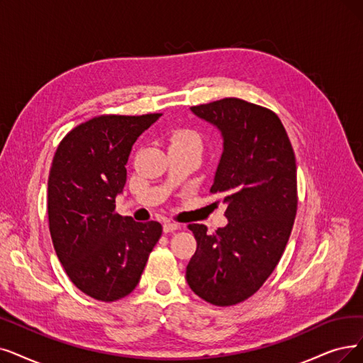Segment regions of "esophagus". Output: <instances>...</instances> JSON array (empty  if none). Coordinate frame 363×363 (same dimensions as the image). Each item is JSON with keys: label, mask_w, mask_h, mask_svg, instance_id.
Masks as SVG:
<instances>
[{"label": "esophagus", "mask_w": 363, "mask_h": 363, "mask_svg": "<svg viewBox=\"0 0 363 363\" xmlns=\"http://www.w3.org/2000/svg\"><path fill=\"white\" fill-rule=\"evenodd\" d=\"M179 229V225L177 223H172V222H165L164 223V232L165 234H169V232H174Z\"/></svg>", "instance_id": "esophagus-1"}]
</instances>
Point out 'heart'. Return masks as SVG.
Masks as SVG:
<instances>
[{
  "label": "heart",
  "mask_w": 363,
  "mask_h": 363,
  "mask_svg": "<svg viewBox=\"0 0 363 363\" xmlns=\"http://www.w3.org/2000/svg\"><path fill=\"white\" fill-rule=\"evenodd\" d=\"M171 146H177V144H191V146L201 147V140L196 133L191 129H174L169 134Z\"/></svg>",
  "instance_id": "heart-1"
}]
</instances>
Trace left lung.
Returning <instances> with one entry per match:
<instances>
[{
    "mask_svg": "<svg viewBox=\"0 0 363 363\" xmlns=\"http://www.w3.org/2000/svg\"><path fill=\"white\" fill-rule=\"evenodd\" d=\"M219 129L223 152L210 192L226 206L228 225L213 234L189 228L196 252L186 280L204 301L235 306L256 294L286 249L296 216V161L274 111L238 98L191 107Z\"/></svg>",
    "mask_w": 363,
    "mask_h": 363,
    "instance_id": "left-lung-1",
    "label": "left lung"
}]
</instances>
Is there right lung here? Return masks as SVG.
<instances>
[{
    "mask_svg": "<svg viewBox=\"0 0 363 363\" xmlns=\"http://www.w3.org/2000/svg\"><path fill=\"white\" fill-rule=\"evenodd\" d=\"M161 114L98 116L60 143L48 182L49 229L69 280L88 296L113 302L137 287L162 235L159 222L116 213L137 138Z\"/></svg>",
    "mask_w": 363,
    "mask_h": 363,
    "instance_id": "right-lung-1",
    "label": "right lung"
}]
</instances>
